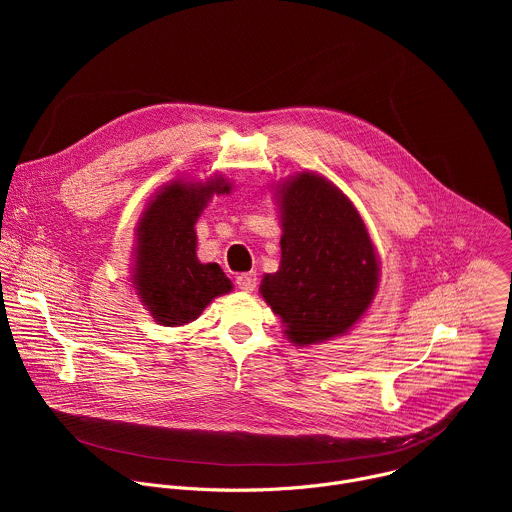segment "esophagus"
Returning <instances> with one entry per match:
<instances>
[{"mask_svg":"<svg viewBox=\"0 0 512 512\" xmlns=\"http://www.w3.org/2000/svg\"><path fill=\"white\" fill-rule=\"evenodd\" d=\"M237 287L247 291V294H251V291L257 287V273L255 271H249V273H239L237 279H235Z\"/></svg>","mask_w":512,"mask_h":512,"instance_id":"34e87169","label":"esophagus"}]
</instances>
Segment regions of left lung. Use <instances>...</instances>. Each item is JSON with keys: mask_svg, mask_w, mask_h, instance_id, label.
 <instances>
[{"mask_svg": "<svg viewBox=\"0 0 512 512\" xmlns=\"http://www.w3.org/2000/svg\"><path fill=\"white\" fill-rule=\"evenodd\" d=\"M281 263L261 296L298 346L344 334L371 306L379 263L352 202L318 174L302 172L279 190Z\"/></svg>", "mask_w": 512, "mask_h": 512, "instance_id": "left-lung-1", "label": "left lung"}]
</instances>
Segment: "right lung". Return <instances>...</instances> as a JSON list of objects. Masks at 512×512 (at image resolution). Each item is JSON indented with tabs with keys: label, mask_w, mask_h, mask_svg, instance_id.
<instances>
[{
	"label": "right lung",
	"mask_w": 512,
	"mask_h": 512,
	"mask_svg": "<svg viewBox=\"0 0 512 512\" xmlns=\"http://www.w3.org/2000/svg\"><path fill=\"white\" fill-rule=\"evenodd\" d=\"M229 192L223 178L206 184L180 180L164 186L137 225L133 283L143 306L162 326L194 322L216 298L233 289L216 263L196 257L194 223L212 194Z\"/></svg>",
	"instance_id": "1"
}]
</instances>
